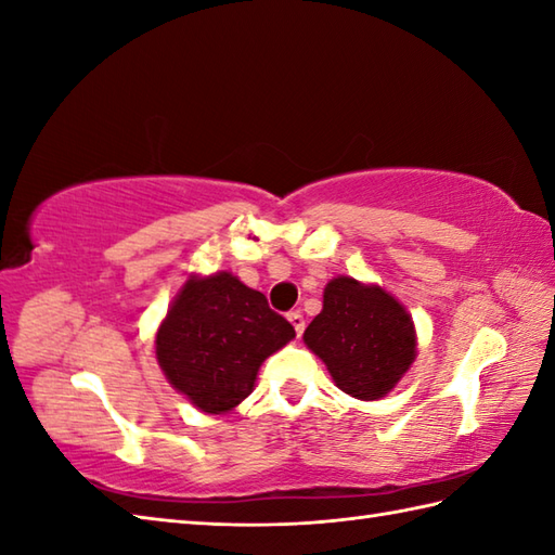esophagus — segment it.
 <instances>
[{
    "label": "esophagus",
    "mask_w": 555,
    "mask_h": 555,
    "mask_svg": "<svg viewBox=\"0 0 555 555\" xmlns=\"http://www.w3.org/2000/svg\"><path fill=\"white\" fill-rule=\"evenodd\" d=\"M288 322L293 324V328H296V334H298V336L305 332V317H302V312H300V310H293V312H288Z\"/></svg>",
    "instance_id": "34e87169"
}]
</instances>
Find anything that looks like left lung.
<instances>
[{"mask_svg":"<svg viewBox=\"0 0 555 555\" xmlns=\"http://www.w3.org/2000/svg\"><path fill=\"white\" fill-rule=\"evenodd\" d=\"M336 386L352 398H384L415 360V326L393 296L338 276L324 288V308L305 328Z\"/></svg>","mask_w":555,"mask_h":555,"instance_id":"8db88e82","label":"left lung"}]
</instances>
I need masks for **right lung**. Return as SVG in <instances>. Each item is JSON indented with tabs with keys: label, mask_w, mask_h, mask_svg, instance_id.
<instances>
[{
	"label": "right lung",
	"mask_w": 555,
	"mask_h": 555,
	"mask_svg": "<svg viewBox=\"0 0 555 555\" xmlns=\"http://www.w3.org/2000/svg\"><path fill=\"white\" fill-rule=\"evenodd\" d=\"M296 336L259 291L229 271L188 279L157 332L159 367L209 415L250 396L259 364Z\"/></svg>",
	"instance_id": "add662e5"
}]
</instances>
